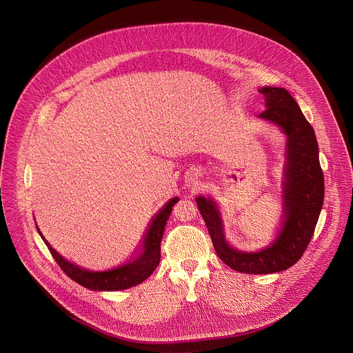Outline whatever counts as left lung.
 <instances>
[{
    "instance_id": "obj_1",
    "label": "left lung",
    "mask_w": 353,
    "mask_h": 353,
    "mask_svg": "<svg viewBox=\"0 0 353 353\" xmlns=\"http://www.w3.org/2000/svg\"><path fill=\"white\" fill-rule=\"evenodd\" d=\"M259 92L265 95L268 107L259 117L277 123L288 136L284 185L285 219L276 242L262 252L234 250L224 239L214 202L205 197L196 200L219 258L234 270L249 274L281 272L301 259L314 235L325 197L316 137L298 103L284 88L265 87Z\"/></svg>"
}]
</instances>
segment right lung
<instances>
[{
  "label": "right lung",
  "instance_id": "right-lung-1",
  "mask_svg": "<svg viewBox=\"0 0 353 353\" xmlns=\"http://www.w3.org/2000/svg\"><path fill=\"white\" fill-rule=\"evenodd\" d=\"M178 201V197L167 202L157 214L152 219L151 224L147 230V234L144 236V242L141 245V249L139 254L128 263L107 272H88L85 269H81L70 262H68L63 256H61L55 252L49 242L42 236L43 242L49 248L52 258L59 265V268L63 270L66 276H69L73 281L77 284L94 290V291H119L126 290L130 287H134L144 280H147L156 266L160 262V242L163 238L165 221L172 210V205Z\"/></svg>",
  "mask_w": 353,
  "mask_h": 353
}]
</instances>
